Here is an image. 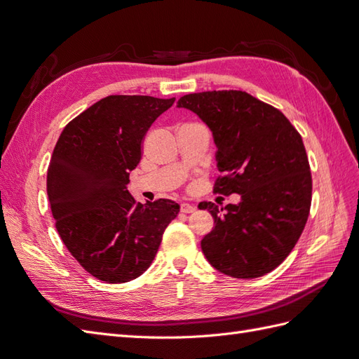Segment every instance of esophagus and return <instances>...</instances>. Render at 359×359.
<instances>
[{"instance_id":"1","label":"esophagus","mask_w":359,"mask_h":359,"mask_svg":"<svg viewBox=\"0 0 359 359\" xmlns=\"http://www.w3.org/2000/svg\"><path fill=\"white\" fill-rule=\"evenodd\" d=\"M194 211H196V205H193V203H181V212L189 214V212H194Z\"/></svg>"}]
</instances>
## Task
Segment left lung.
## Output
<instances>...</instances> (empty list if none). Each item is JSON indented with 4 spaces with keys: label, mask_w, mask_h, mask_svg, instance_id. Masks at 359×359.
<instances>
[{
    "label": "left lung",
    "mask_w": 359,
    "mask_h": 359,
    "mask_svg": "<svg viewBox=\"0 0 359 359\" xmlns=\"http://www.w3.org/2000/svg\"><path fill=\"white\" fill-rule=\"evenodd\" d=\"M178 107L206 123L222 172L214 193L241 194L224 208L203 202L215 222L202 252L220 273L257 278L289 256L306 227L311 206V172L301 135L274 106L245 91L182 95ZM201 206V205H199Z\"/></svg>",
    "instance_id": "left-lung-1"
}]
</instances>
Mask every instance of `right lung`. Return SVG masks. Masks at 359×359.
Returning a JSON list of instances; mask_svg holds the SVG:
<instances>
[{
  "label": "right lung",
  "instance_id": "add662e5",
  "mask_svg": "<svg viewBox=\"0 0 359 359\" xmlns=\"http://www.w3.org/2000/svg\"><path fill=\"white\" fill-rule=\"evenodd\" d=\"M173 102L107 95L73 118L53 148L46 187L55 227L86 273L106 283L144 274L180 212L173 201L144 205L127 190L148 128Z\"/></svg>",
  "mask_w": 359,
  "mask_h": 359
}]
</instances>
